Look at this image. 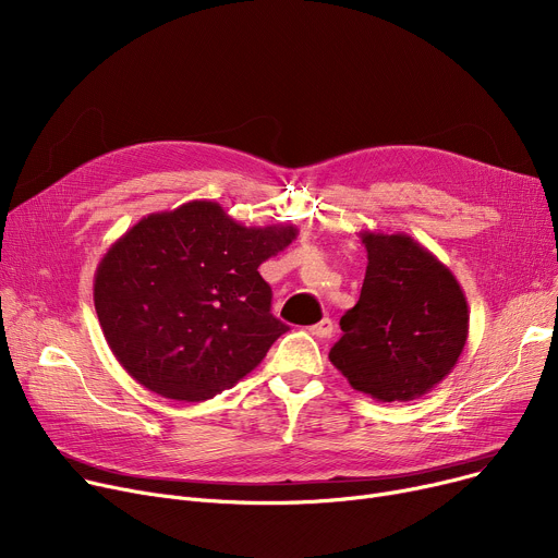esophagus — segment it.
Wrapping results in <instances>:
<instances>
[{
    "label": "esophagus",
    "mask_w": 558,
    "mask_h": 558,
    "mask_svg": "<svg viewBox=\"0 0 558 558\" xmlns=\"http://www.w3.org/2000/svg\"><path fill=\"white\" fill-rule=\"evenodd\" d=\"M310 332H312L314 337H318V339H330L332 332H335V324H332L330 318H324V320H318L316 326H312Z\"/></svg>",
    "instance_id": "1"
}]
</instances>
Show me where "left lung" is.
I'll return each instance as SVG.
<instances>
[{
	"label": "left lung",
	"instance_id": "1",
	"mask_svg": "<svg viewBox=\"0 0 558 558\" xmlns=\"http://www.w3.org/2000/svg\"><path fill=\"white\" fill-rule=\"evenodd\" d=\"M366 276L330 362L379 402L425 396L452 373L468 339V301L446 264L404 232L362 230Z\"/></svg>",
	"mask_w": 558,
	"mask_h": 558
}]
</instances>
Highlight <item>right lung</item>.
<instances>
[{
	"label": "right lung",
	"mask_w": 558,
	"mask_h": 558,
	"mask_svg": "<svg viewBox=\"0 0 558 558\" xmlns=\"http://www.w3.org/2000/svg\"><path fill=\"white\" fill-rule=\"evenodd\" d=\"M296 234L291 223L242 226L215 201L142 217L95 271V310L117 362L171 400L238 385L289 330L257 267Z\"/></svg>",
	"instance_id": "1"
}]
</instances>
